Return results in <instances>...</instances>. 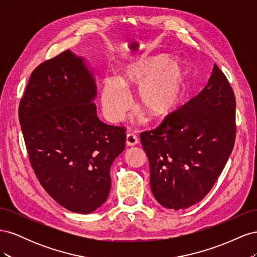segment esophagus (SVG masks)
I'll return each instance as SVG.
<instances>
[{
  "mask_svg": "<svg viewBox=\"0 0 257 257\" xmlns=\"http://www.w3.org/2000/svg\"><path fill=\"white\" fill-rule=\"evenodd\" d=\"M138 144V138L134 133H128L126 135V145L127 146H135Z\"/></svg>",
  "mask_w": 257,
  "mask_h": 257,
  "instance_id": "esophagus-1",
  "label": "esophagus"
}]
</instances>
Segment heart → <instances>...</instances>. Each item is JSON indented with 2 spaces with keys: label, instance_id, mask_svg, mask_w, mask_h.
<instances>
[{
  "label": "heart",
  "instance_id": "heart-1",
  "mask_svg": "<svg viewBox=\"0 0 257 257\" xmlns=\"http://www.w3.org/2000/svg\"><path fill=\"white\" fill-rule=\"evenodd\" d=\"M188 71L179 61L157 56L138 59L120 69L119 79L106 78L102 87V106L111 122L124 119L131 106L128 90L139 88L138 99L143 109L159 118L172 111L181 99Z\"/></svg>",
  "mask_w": 257,
  "mask_h": 257
}]
</instances>
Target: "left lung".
Returning a JSON list of instances; mask_svg holds the SVG:
<instances>
[{
    "instance_id": "left-lung-1",
    "label": "left lung",
    "mask_w": 257,
    "mask_h": 257,
    "mask_svg": "<svg viewBox=\"0 0 257 257\" xmlns=\"http://www.w3.org/2000/svg\"><path fill=\"white\" fill-rule=\"evenodd\" d=\"M236 97L214 64L198 95L168 114L141 142L149 160L150 186L163 207L186 209L212 189L236 141Z\"/></svg>"
}]
</instances>
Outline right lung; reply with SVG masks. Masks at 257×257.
I'll return each instance as SVG.
<instances>
[{
	"mask_svg": "<svg viewBox=\"0 0 257 257\" xmlns=\"http://www.w3.org/2000/svg\"><path fill=\"white\" fill-rule=\"evenodd\" d=\"M96 84L83 60L66 50L31 74L18 116L34 173L69 211L90 213L107 200L110 167L125 148V127L97 118Z\"/></svg>",
	"mask_w": 257,
	"mask_h": 257,
	"instance_id": "obj_1",
	"label": "right lung"
}]
</instances>
